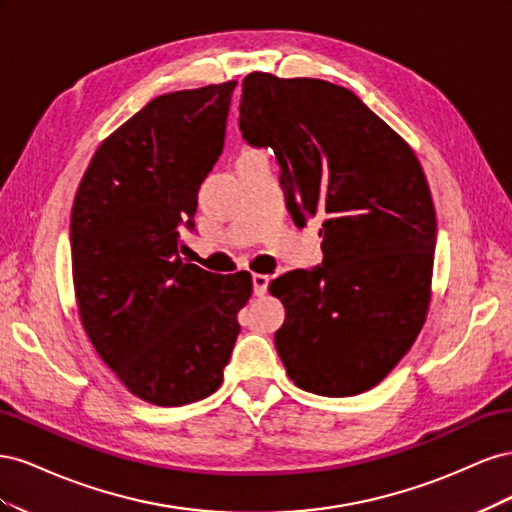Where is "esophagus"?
Wrapping results in <instances>:
<instances>
[{
  "label": "esophagus",
  "instance_id": "obj_1",
  "mask_svg": "<svg viewBox=\"0 0 512 512\" xmlns=\"http://www.w3.org/2000/svg\"><path fill=\"white\" fill-rule=\"evenodd\" d=\"M252 284H254V294H256V297H262V294H265L267 288H269V275L254 273L252 275Z\"/></svg>",
  "mask_w": 512,
  "mask_h": 512
}]
</instances>
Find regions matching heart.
Instances as JSON below:
<instances>
[{
	"mask_svg": "<svg viewBox=\"0 0 512 512\" xmlns=\"http://www.w3.org/2000/svg\"><path fill=\"white\" fill-rule=\"evenodd\" d=\"M247 153H252V151H243V153H241V156H247Z\"/></svg>",
	"mask_w": 512,
	"mask_h": 512,
	"instance_id": "b5f03b06",
	"label": "heart"
}]
</instances>
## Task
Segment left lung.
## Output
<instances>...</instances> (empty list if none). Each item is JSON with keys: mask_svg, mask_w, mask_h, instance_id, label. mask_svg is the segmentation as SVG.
I'll return each mask as SVG.
<instances>
[{"mask_svg": "<svg viewBox=\"0 0 512 512\" xmlns=\"http://www.w3.org/2000/svg\"><path fill=\"white\" fill-rule=\"evenodd\" d=\"M239 130L271 147L297 226L322 218V265L269 284L286 307L275 333L290 380L324 397L359 395L421 333L436 209L414 151L350 89L320 79H243Z\"/></svg>", "mask_w": 512, "mask_h": 512, "instance_id": "obj_1", "label": "left lung"}]
</instances>
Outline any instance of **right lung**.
<instances>
[{"mask_svg":"<svg viewBox=\"0 0 512 512\" xmlns=\"http://www.w3.org/2000/svg\"><path fill=\"white\" fill-rule=\"evenodd\" d=\"M237 81L153 98L98 147L70 215L87 337L126 389L156 406L220 389L252 275L181 258L200 183L224 149Z\"/></svg>","mask_w":512,"mask_h":512,"instance_id":"right-lung-1","label":"right lung"}]
</instances>
